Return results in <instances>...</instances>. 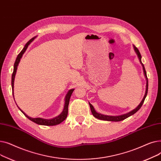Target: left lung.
Listing matches in <instances>:
<instances>
[{
  "label": "left lung",
  "instance_id": "8db88e82",
  "mask_svg": "<svg viewBox=\"0 0 161 161\" xmlns=\"http://www.w3.org/2000/svg\"><path fill=\"white\" fill-rule=\"evenodd\" d=\"M133 47H134V52H136L137 56H138V58L139 59L140 61V64H142V68H143V74H144V76L146 78V92H145V95H144V97H143L142 100L141 101V103H140V104L135 108L133 110H132L131 112H129V113H126L125 114H123V115H118V116H112V115H103V114H101L98 112H97L95 109L94 108L93 106H92L90 103H89V106H90V108H91V112H92V114L93 115V116L95 117H96L97 119H100V120H103V121H123L125 119H126V118L132 115L133 114H134L136 112H137L139 109H140V108L142 107V104H143V102H144L145 100V98L147 95V91H148V80H147V74H146V71L145 70V67H144V65L143 64V63H142V56H141V54L139 52V50L138 49V48L135 46L134 45H133Z\"/></svg>",
  "mask_w": 161,
  "mask_h": 161
}]
</instances>
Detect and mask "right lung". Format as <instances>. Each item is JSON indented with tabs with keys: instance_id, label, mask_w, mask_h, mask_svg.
Here are the masks:
<instances>
[{
	"instance_id": "add662e5",
	"label": "right lung",
	"mask_w": 161,
	"mask_h": 161,
	"mask_svg": "<svg viewBox=\"0 0 161 161\" xmlns=\"http://www.w3.org/2000/svg\"><path fill=\"white\" fill-rule=\"evenodd\" d=\"M36 38V36L33 37L32 38H31L27 43L25 44V47H23V49H22L21 52L19 53V55H18L16 58V60L15 61L14 63V71L12 73V93H13V97H14V80H15V74L17 72V69H18V66L19 63V61L21 60V58L23 55V53L25 52V51L27 49L29 45L31 43V42L35 40ZM74 89H72L70 90H69L68 91L67 94L65 97L64 98V108L63 110L62 111V112L59 114L58 116L52 118V119H43V118H40V117H37V118H32L29 117V115H27L26 114H25L23 110L19 108V109L21 110V112L26 116L29 119H30L31 121H32V122L35 123L38 125H46V126H53V125H57L60 124L61 123H62L64 120H65V119L66 118L67 115H68V108H69V101H70V98L71 97V95L72 94V92L74 91ZM15 100V99H14Z\"/></svg>"
}]
</instances>
